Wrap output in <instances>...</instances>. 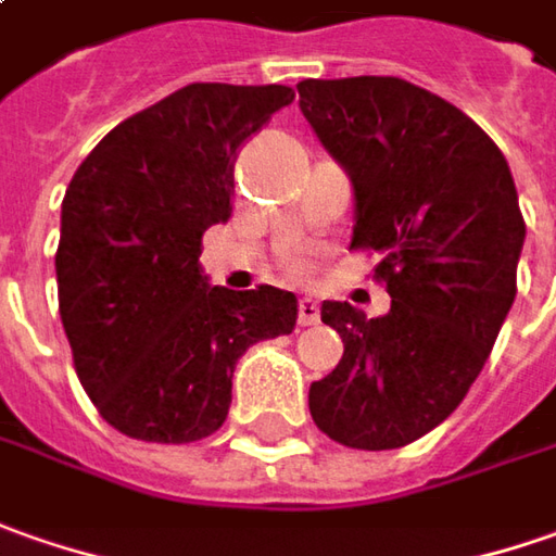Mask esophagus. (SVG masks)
<instances>
[{"mask_svg":"<svg viewBox=\"0 0 556 556\" xmlns=\"http://www.w3.org/2000/svg\"><path fill=\"white\" fill-rule=\"evenodd\" d=\"M319 323V304L314 298H301L298 301V326H316Z\"/></svg>","mask_w":556,"mask_h":556,"instance_id":"obj_1","label":"esophagus"}]
</instances>
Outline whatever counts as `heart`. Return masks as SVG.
Here are the masks:
<instances>
[{"label": "heart", "mask_w": 556, "mask_h": 556, "mask_svg": "<svg viewBox=\"0 0 556 556\" xmlns=\"http://www.w3.org/2000/svg\"><path fill=\"white\" fill-rule=\"evenodd\" d=\"M289 270H292V274H301V261H289Z\"/></svg>", "instance_id": "b5f03b06"}]
</instances>
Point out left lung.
<instances>
[{
    "mask_svg": "<svg viewBox=\"0 0 556 556\" xmlns=\"http://www.w3.org/2000/svg\"><path fill=\"white\" fill-rule=\"evenodd\" d=\"M301 113L351 175V249L378 255L391 311L323 301L344 356L311 384L316 428L400 450L446 421L489 359L527 240L505 153L458 106L396 76L298 83Z\"/></svg>",
    "mask_w": 556,
    "mask_h": 556,
    "instance_id": "obj_1",
    "label": "left lung"
}]
</instances>
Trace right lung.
<instances>
[{
	"label": "right lung",
	"mask_w": 556,
	"mask_h": 556,
	"mask_svg": "<svg viewBox=\"0 0 556 556\" xmlns=\"http://www.w3.org/2000/svg\"><path fill=\"white\" fill-rule=\"evenodd\" d=\"M295 101L289 86L193 83L119 123L61 205L58 307L73 366L110 428L197 443L230 409L252 344L295 329L298 298L202 277V233L230 218L240 147Z\"/></svg>",
	"instance_id": "obj_1"
}]
</instances>
